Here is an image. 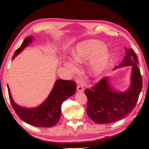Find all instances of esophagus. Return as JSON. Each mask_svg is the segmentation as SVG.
<instances>
[{
    "label": "esophagus",
    "instance_id": "obj_1",
    "mask_svg": "<svg viewBox=\"0 0 149 149\" xmlns=\"http://www.w3.org/2000/svg\"><path fill=\"white\" fill-rule=\"evenodd\" d=\"M77 90L78 92H83L84 91V88L81 84H79L77 86Z\"/></svg>",
    "mask_w": 149,
    "mask_h": 149
}]
</instances>
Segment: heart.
Wrapping results in <instances>:
<instances>
[{"instance_id":"1","label":"heart","mask_w":149,"mask_h":149,"mask_svg":"<svg viewBox=\"0 0 149 149\" xmlns=\"http://www.w3.org/2000/svg\"><path fill=\"white\" fill-rule=\"evenodd\" d=\"M73 61H68L65 66L71 72L76 71V63H84L90 60L89 67L93 73L99 74L107 65L110 58V53L103 44L97 42L81 43L76 47L73 55Z\"/></svg>"}]
</instances>
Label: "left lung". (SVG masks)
Masks as SVG:
<instances>
[{"label": "left lung", "mask_w": 149, "mask_h": 149, "mask_svg": "<svg viewBox=\"0 0 149 149\" xmlns=\"http://www.w3.org/2000/svg\"><path fill=\"white\" fill-rule=\"evenodd\" d=\"M125 50L126 55L123 61L113 70L132 66L129 88L124 91L115 89L107 76L84 91L88 98L87 114L94 123L104 124L119 120L128 115L136 105L142 88V78L136 53L132 49L125 48Z\"/></svg>", "instance_id": "left-lung-1"}]
</instances>
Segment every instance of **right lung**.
<instances>
[{"instance_id": "add662e5", "label": "right lung", "mask_w": 149, "mask_h": 149, "mask_svg": "<svg viewBox=\"0 0 149 149\" xmlns=\"http://www.w3.org/2000/svg\"><path fill=\"white\" fill-rule=\"evenodd\" d=\"M32 40V36L26 37L21 46L15 52L12 59H14L25 48L28 47ZM76 85V83L72 81L57 79L46 100L38 106L33 108L18 105L13 100L8 85H7V88L13 109L22 120L35 127H50L56 124L59 121L61 113L62 103L75 93Z\"/></svg>"}]
</instances>
